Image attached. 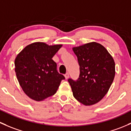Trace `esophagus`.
<instances>
[{
	"label": "esophagus",
	"mask_w": 131,
	"mask_h": 131,
	"mask_svg": "<svg viewBox=\"0 0 131 131\" xmlns=\"http://www.w3.org/2000/svg\"><path fill=\"white\" fill-rule=\"evenodd\" d=\"M64 77H65L66 79H68V77H69V73H67L64 75Z\"/></svg>",
	"instance_id": "esophagus-1"
}]
</instances>
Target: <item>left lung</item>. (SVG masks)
Listing matches in <instances>:
<instances>
[{"label": "left lung", "instance_id": "obj_1", "mask_svg": "<svg viewBox=\"0 0 131 131\" xmlns=\"http://www.w3.org/2000/svg\"><path fill=\"white\" fill-rule=\"evenodd\" d=\"M80 65L77 81L70 78L73 97L85 105L97 104L108 92L114 79L115 62L106 48L96 42L73 48Z\"/></svg>", "mask_w": 131, "mask_h": 131}]
</instances>
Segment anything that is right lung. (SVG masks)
<instances>
[{
  "mask_svg": "<svg viewBox=\"0 0 131 131\" xmlns=\"http://www.w3.org/2000/svg\"><path fill=\"white\" fill-rule=\"evenodd\" d=\"M62 45L36 42L26 46L15 59L16 77L24 93L36 101L53 95L64 77L52 60Z\"/></svg>",
  "mask_w": 131,
  "mask_h": 131,
  "instance_id": "obj_1",
  "label": "right lung"
}]
</instances>
